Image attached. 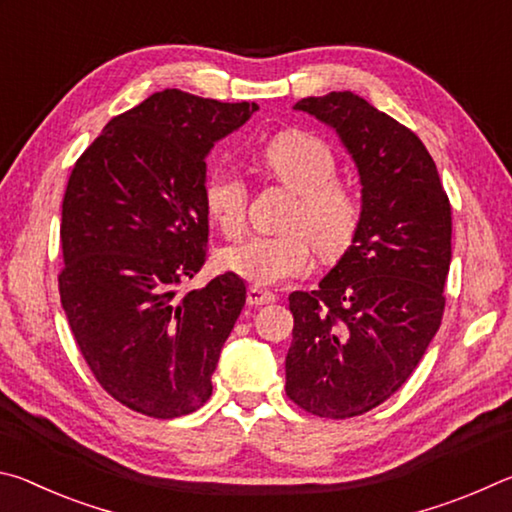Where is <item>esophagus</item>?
I'll list each match as a JSON object with an SVG mask.
<instances>
[{
	"instance_id": "34e87169",
	"label": "esophagus",
	"mask_w": 512,
	"mask_h": 512,
	"mask_svg": "<svg viewBox=\"0 0 512 512\" xmlns=\"http://www.w3.org/2000/svg\"><path fill=\"white\" fill-rule=\"evenodd\" d=\"M246 300H248L250 307H259V305H271V302L277 300V296H275V293H271V291H266V289L250 287Z\"/></svg>"
}]
</instances>
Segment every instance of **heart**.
Returning <instances> with one entry per match:
<instances>
[{"mask_svg":"<svg viewBox=\"0 0 512 512\" xmlns=\"http://www.w3.org/2000/svg\"><path fill=\"white\" fill-rule=\"evenodd\" d=\"M262 164L275 180L298 196L284 235L250 237L221 253L225 271L255 287H275L305 275L318 253L334 259L352 246L361 225V198L336 178L339 162L325 140L289 131L275 135L262 149ZM203 201L210 219L225 237H239L248 221L250 187L239 171L216 167L207 173Z\"/></svg>","mask_w":512,"mask_h":512,"instance_id":"obj_1","label":"heart"}]
</instances>
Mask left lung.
Segmentation results:
<instances>
[{
	"instance_id": "8db88e82",
	"label": "left lung",
	"mask_w": 512,
	"mask_h": 512,
	"mask_svg": "<svg viewBox=\"0 0 512 512\" xmlns=\"http://www.w3.org/2000/svg\"><path fill=\"white\" fill-rule=\"evenodd\" d=\"M339 133L361 176V225L316 291H293L287 395L318 418L363 415L400 391L436 336L452 205L420 137L352 92L298 101Z\"/></svg>"
}]
</instances>
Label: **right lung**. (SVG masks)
<instances>
[{"label": "right lung", "instance_id": "obj_1", "mask_svg": "<svg viewBox=\"0 0 512 512\" xmlns=\"http://www.w3.org/2000/svg\"><path fill=\"white\" fill-rule=\"evenodd\" d=\"M257 110L162 90L110 119L76 160L60 219V305L103 391L171 420L210 400L212 372L246 284L207 259L205 155Z\"/></svg>", "mask_w": 512, "mask_h": 512}]
</instances>
